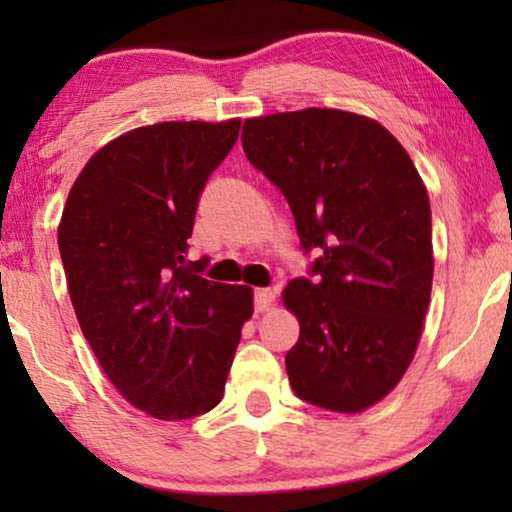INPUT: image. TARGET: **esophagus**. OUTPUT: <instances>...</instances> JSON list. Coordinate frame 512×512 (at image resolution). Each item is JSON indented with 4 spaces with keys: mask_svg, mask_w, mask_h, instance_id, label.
Instances as JSON below:
<instances>
[{
    "mask_svg": "<svg viewBox=\"0 0 512 512\" xmlns=\"http://www.w3.org/2000/svg\"><path fill=\"white\" fill-rule=\"evenodd\" d=\"M272 303H275V291H270V289H256L254 291L256 312H268Z\"/></svg>",
    "mask_w": 512,
    "mask_h": 512,
    "instance_id": "esophagus-1",
    "label": "esophagus"
}]
</instances>
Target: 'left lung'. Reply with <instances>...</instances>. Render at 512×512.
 <instances>
[{"label":"left lung","mask_w":512,"mask_h":512,"mask_svg":"<svg viewBox=\"0 0 512 512\" xmlns=\"http://www.w3.org/2000/svg\"><path fill=\"white\" fill-rule=\"evenodd\" d=\"M242 146L289 200L303 249H319L317 279H293L282 291L300 324L286 354L291 389L324 410H368L401 382L429 310L424 181L401 142L354 111L247 118Z\"/></svg>","instance_id":"left-lung-1"}]
</instances>
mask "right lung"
<instances>
[{
  "label": "right lung",
  "instance_id": "1",
  "mask_svg": "<svg viewBox=\"0 0 512 512\" xmlns=\"http://www.w3.org/2000/svg\"><path fill=\"white\" fill-rule=\"evenodd\" d=\"M240 118L144 125L95 151L62 209L58 247L76 319L104 375L146 415L221 403L254 291L200 277L188 237Z\"/></svg>",
  "mask_w": 512,
  "mask_h": 512
}]
</instances>
